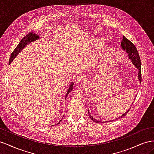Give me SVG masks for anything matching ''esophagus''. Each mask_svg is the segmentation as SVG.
I'll return each mask as SVG.
<instances>
[{"label": "esophagus", "instance_id": "esophagus-1", "mask_svg": "<svg viewBox=\"0 0 154 154\" xmlns=\"http://www.w3.org/2000/svg\"><path fill=\"white\" fill-rule=\"evenodd\" d=\"M84 81H85V78L82 77H77L75 81V82L77 85H81L82 83L84 82Z\"/></svg>", "mask_w": 154, "mask_h": 154}]
</instances>
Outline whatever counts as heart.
I'll return each mask as SVG.
<instances>
[{"instance_id": "1", "label": "heart", "mask_w": 154, "mask_h": 154, "mask_svg": "<svg viewBox=\"0 0 154 154\" xmlns=\"http://www.w3.org/2000/svg\"><path fill=\"white\" fill-rule=\"evenodd\" d=\"M103 44V42H101L100 40H97V39H95V40L92 41L90 46L87 49V51H88V53L92 54V53H94L95 50L99 49L100 46H102ZM104 51H105V50H104V49L100 50L99 54H97V58L100 59V58L103 57V56H104V55H105Z\"/></svg>"}]
</instances>
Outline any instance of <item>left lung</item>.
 <instances>
[{
  "instance_id": "1",
  "label": "left lung",
  "mask_w": 154,
  "mask_h": 154,
  "mask_svg": "<svg viewBox=\"0 0 154 154\" xmlns=\"http://www.w3.org/2000/svg\"><path fill=\"white\" fill-rule=\"evenodd\" d=\"M121 46L122 48V49L125 52H126L127 55L128 56L129 59L131 60V63L133 64L134 66L138 69V79L139 81V83H141V66H140V59L139 55V53L137 51V48L134 46V44L130 41L128 39H127L125 36H123V38H122L121 42ZM130 109H128L125 113L122 114V116L119 117V119L125 117L127 113H128V111L130 110ZM88 114L90 117L91 119V120L95 122H98V123H103L104 122L97 121L96 119H94L93 117H92L90 113L88 111ZM118 118H116L115 120L117 119ZM113 120H110L108 121H113ZM107 121H105V122H106Z\"/></svg>"
}]
</instances>
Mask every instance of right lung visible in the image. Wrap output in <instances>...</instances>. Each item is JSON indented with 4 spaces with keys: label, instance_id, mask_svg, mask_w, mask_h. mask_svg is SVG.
Returning <instances> with one entry per match:
<instances>
[{
    "label": "right lung",
    "instance_id": "add662e5",
    "mask_svg": "<svg viewBox=\"0 0 154 154\" xmlns=\"http://www.w3.org/2000/svg\"><path fill=\"white\" fill-rule=\"evenodd\" d=\"M39 38H41V37H39L38 35L35 34V33H29V34L26 35L20 41V42H19V45H17V46L14 50V51H13V53L11 55V57H10V62H9V64H11L13 62V60H14V59H15L16 57L18 55L19 53L24 49L26 46H27L28 44H29V43H32L34 41H37L38 39H39ZM73 82H72L68 87V88L67 91H66V96H65V98L66 97L67 95H68L69 92L73 90ZM63 119H61L57 122V123L55 124V125H59L60 122V121L63 120Z\"/></svg>",
    "mask_w": 154,
    "mask_h": 154
}]
</instances>
